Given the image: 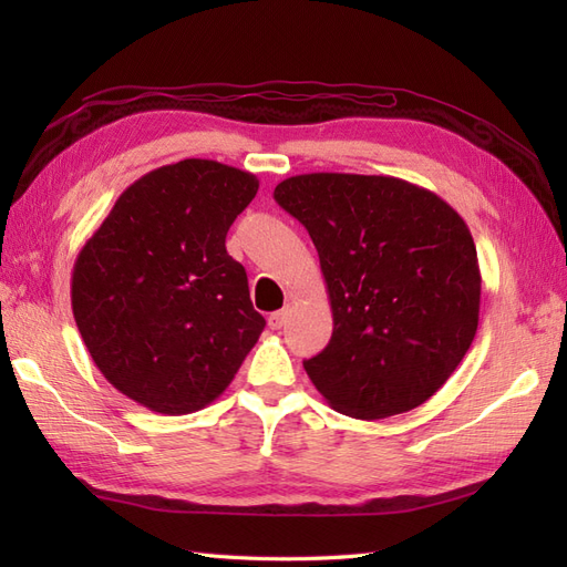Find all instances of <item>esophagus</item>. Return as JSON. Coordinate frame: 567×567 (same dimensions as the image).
Listing matches in <instances>:
<instances>
[{"instance_id":"1","label":"esophagus","mask_w":567,"mask_h":567,"mask_svg":"<svg viewBox=\"0 0 567 567\" xmlns=\"http://www.w3.org/2000/svg\"><path fill=\"white\" fill-rule=\"evenodd\" d=\"M288 317H290V305H286L284 310H279V312H274V315H269V319H267V323H269V329L271 331H277V329H281V326L288 321Z\"/></svg>"}]
</instances>
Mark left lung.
Listing matches in <instances>:
<instances>
[{
  "label": "left lung",
  "instance_id": "obj_1",
  "mask_svg": "<svg viewBox=\"0 0 567 567\" xmlns=\"http://www.w3.org/2000/svg\"><path fill=\"white\" fill-rule=\"evenodd\" d=\"M310 231L329 288L333 336L305 371L340 414L388 419L447 383L480 315L466 221L398 177L312 173L274 188Z\"/></svg>",
  "mask_w": 567,
  "mask_h": 567
}]
</instances>
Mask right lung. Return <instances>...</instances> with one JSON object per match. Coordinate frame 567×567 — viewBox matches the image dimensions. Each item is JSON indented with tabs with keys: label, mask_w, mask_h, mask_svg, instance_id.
I'll return each mask as SVG.
<instances>
[{
	"label": "right lung",
	"mask_w": 567,
	"mask_h": 567,
	"mask_svg": "<svg viewBox=\"0 0 567 567\" xmlns=\"http://www.w3.org/2000/svg\"><path fill=\"white\" fill-rule=\"evenodd\" d=\"M255 175L186 158L127 186L82 246L71 281L78 331L104 379L158 414L217 400L260 338L248 277L227 252Z\"/></svg>",
	"instance_id": "right-lung-1"
}]
</instances>
